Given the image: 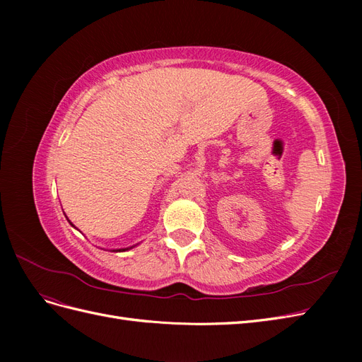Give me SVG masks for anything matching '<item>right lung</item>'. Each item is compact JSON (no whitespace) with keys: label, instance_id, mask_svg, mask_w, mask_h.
<instances>
[{"label":"right lung","instance_id":"right-lung-1","mask_svg":"<svg viewBox=\"0 0 362 362\" xmlns=\"http://www.w3.org/2000/svg\"><path fill=\"white\" fill-rule=\"evenodd\" d=\"M66 218H68V217H66ZM68 222L72 225V222L69 221V218H68ZM72 226H74V225H72ZM74 228H75V226H74ZM134 246H136V245H134ZM134 246H131V247H124V249H113V252H124V250H128V249H133Z\"/></svg>","mask_w":362,"mask_h":362}]
</instances>
